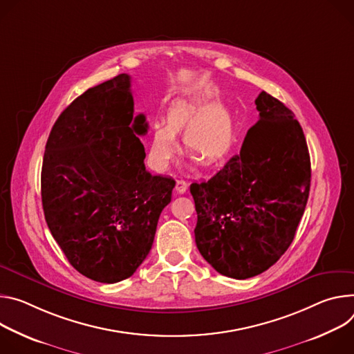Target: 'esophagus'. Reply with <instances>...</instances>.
Here are the masks:
<instances>
[{
  "label": "esophagus",
  "mask_w": 354,
  "mask_h": 354,
  "mask_svg": "<svg viewBox=\"0 0 354 354\" xmlns=\"http://www.w3.org/2000/svg\"><path fill=\"white\" fill-rule=\"evenodd\" d=\"M187 187H188V183L184 178H177V181H176V191L178 194H184L187 191Z\"/></svg>",
  "instance_id": "obj_1"
}]
</instances>
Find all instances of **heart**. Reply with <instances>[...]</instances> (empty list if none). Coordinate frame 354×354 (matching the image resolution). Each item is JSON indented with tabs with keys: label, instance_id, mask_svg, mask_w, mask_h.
I'll list each match as a JSON object with an SVG mask.
<instances>
[{
	"label": "heart",
	"instance_id": "heart-1",
	"mask_svg": "<svg viewBox=\"0 0 354 354\" xmlns=\"http://www.w3.org/2000/svg\"><path fill=\"white\" fill-rule=\"evenodd\" d=\"M165 124H154L150 133L149 160L157 170H166L178 151L176 133L183 131L185 153L207 166L221 162L234 143V124L227 108L209 97L173 101Z\"/></svg>",
	"mask_w": 354,
	"mask_h": 354
}]
</instances>
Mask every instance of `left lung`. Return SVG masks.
I'll return each instance as SVG.
<instances>
[{
	"label": "left lung",
	"instance_id": "8db88e82",
	"mask_svg": "<svg viewBox=\"0 0 354 354\" xmlns=\"http://www.w3.org/2000/svg\"><path fill=\"white\" fill-rule=\"evenodd\" d=\"M259 121L241 153L207 183H192L195 243L222 276L245 280L270 268L290 248L304 215L310 159L295 115L261 91Z\"/></svg>",
	"mask_w": 354,
	"mask_h": 354
}]
</instances>
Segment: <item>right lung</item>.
<instances>
[{
    "label": "right lung",
    "instance_id": "1",
    "mask_svg": "<svg viewBox=\"0 0 354 354\" xmlns=\"http://www.w3.org/2000/svg\"><path fill=\"white\" fill-rule=\"evenodd\" d=\"M146 116H133L131 75L77 97L55 122L44 156L42 205L52 236L83 276L113 284L149 254L176 181L145 167Z\"/></svg>",
    "mask_w": 354,
    "mask_h": 354
}]
</instances>
